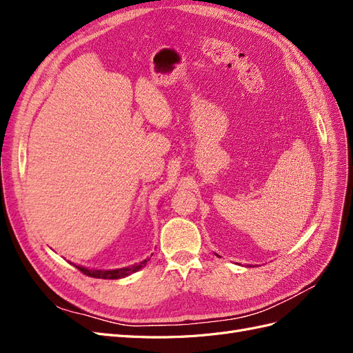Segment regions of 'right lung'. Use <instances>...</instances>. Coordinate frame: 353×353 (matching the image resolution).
Returning <instances> with one entry per match:
<instances>
[{"mask_svg":"<svg viewBox=\"0 0 353 353\" xmlns=\"http://www.w3.org/2000/svg\"><path fill=\"white\" fill-rule=\"evenodd\" d=\"M147 261H150V259H144L143 262L137 263V265L126 266V268H119V270H108V271H104V270H88V268H83V266H78V265H74V266H77V268H78L81 272H83L85 275L92 276V279L117 280V279H123V276L130 275V274H132V272H135V271H138V270H141L143 266H145Z\"/></svg>","mask_w":353,"mask_h":353,"instance_id":"add662e5","label":"right lung"}]
</instances>
